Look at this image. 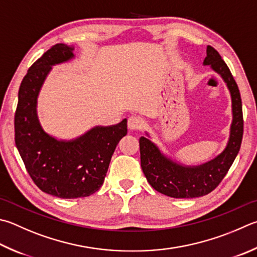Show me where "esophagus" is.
Returning a JSON list of instances; mask_svg holds the SVG:
<instances>
[{
  "mask_svg": "<svg viewBox=\"0 0 257 257\" xmlns=\"http://www.w3.org/2000/svg\"><path fill=\"white\" fill-rule=\"evenodd\" d=\"M144 121L139 115H130L128 118V128L130 130H141Z\"/></svg>",
  "mask_w": 257,
  "mask_h": 257,
  "instance_id": "esophagus-1",
  "label": "esophagus"
}]
</instances>
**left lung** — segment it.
<instances>
[{
  "mask_svg": "<svg viewBox=\"0 0 257 257\" xmlns=\"http://www.w3.org/2000/svg\"><path fill=\"white\" fill-rule=\"evenodd\" d=\"M204 65H210L226 82L232 103V122L227 146L220 155L198 166H183L163 155L155 144L141 137V163L145 176L154 189L171 198L190 199L202 197L217 188L226 176L239 152L244 120L240 93L237 83L221 56L211 46L207 47Z\"/></svg>",
  "mask_w": 257,
  "mask_h": 257,
  "instance_id": "8db88e82",
  "label": "left lung"
}]
</instances>
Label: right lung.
I'll list each match as a JSON object with an SVG mask.
<instances>
[{"mask_svg":"<svg viewBox=\"0 0 257 257\" xmlns=\"http://www.w3.org/2000/svg\"><path fill=\"white\" fill-rule=\"evenodd\" d=\"M73 46L54 45L36 60L19 88L15 141L32 181L62 199L84 198L103 184L113 152L127 135V119L88 130L74 141H57L44 132L37 115V97L51 66L74 57Z\"/></svg>","mask_w":257,"mask_h":257,"instance_id":"add662e5","label":"right lung"}]
</instances>
